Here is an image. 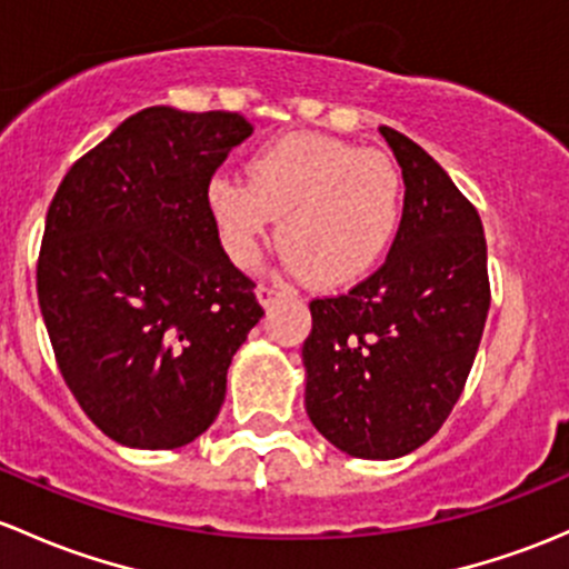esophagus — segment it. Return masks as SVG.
<instances>
[{
    "mask_svg": "<svg viewBox=\"0 0 569 569\" xmlns=\"http://www.w3.org/2000/svg\"><path fill=\"white\" fill-rule=\"evenodd\" d=\"M286 295V289H280V286H269V283H259L256 286V297H259V302L264 305H272L274 300H280V297Z\"/></svg>",
    "mask_w": 569,
    "mask_h": 569,
    "instance_id": "esophagus-1",
    "label": "esophagus"
}]
</instances>
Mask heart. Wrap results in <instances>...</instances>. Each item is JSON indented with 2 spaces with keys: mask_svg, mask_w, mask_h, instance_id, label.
Instances as JSON below:
<instances>
[{
  "mask_svg": "<svg viewBox=\"0 0 569 569\" xmlns=\"http://www.w3.org/2000/svg\"><path fill=\"white\" fill-rule=\"evenodd\" d=\"M248 177L212 174L204 204L226 256L248 267L278 223L286 264L313 286L351 283L395 242L403 218V174L381 149L335 136L291 133L250 158Z\"/></svg>",
  "mask_w": 569,
  "mask_h": 569,
  "instance_id": "obj_1",
  "label": "heart"
}]
</instances>
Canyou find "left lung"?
Here are the masks:
<instances>
[{
	"instance_id": "left-lung-1",
	"label": "left lung",
	"mask_w": 569,
	"mask_h": 569,
	"mask_svg": "<svg viewBox=\"0 0 569 569\" xmlns=\"http://www.w3.org/2000/svg\"><path fill=\"white\" fill-rule=\"evenodd\" d=\"M403 171V218L387 261L349 295L310 302L305 409L338 450L390 460L450 417L490 308L475 204L411 139L379 128Z\"/></svg>"
}]
</instances>
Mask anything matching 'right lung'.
I'll use <instances>...</instances> for the list:
<instances>
[{"instance_id":"obj_1","label":"right lung","mask_w":569,"mask_h":569,"mask_svg":"<svg viewBox=\"0 0 569 569\" xmlns=\"http://www.w3.org/2000/svg\"><path fill=\"white\" fill-rule=\"evenodd\" d=\"M253 124L152 106L70 166L46 214L38 300L64 385L106 436L177 450L212 426L264 316L204 204Z\"/></svg>"}]
</instances>
